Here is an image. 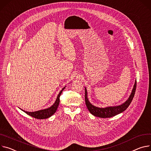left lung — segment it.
Instances as JSON below:
<instances>
[{
    "instance_id": "8db88e82",
    "label": "left lung",
    "mask_w": 151,
    "mask_h": 151,
    "mask_svg": "<svg viewBox=\"0 0 151 151\" xmlns=\"http://www.w3.org/2000/svg\"><path fill=\"white\" fill-rule=\"evenodd\" d=\"M136 86H137V81L135 80V84L134 85L133 89L132 91V92L131 94V96H129V99H127V101H126L122 105L117 106H110V107H106L105 108H97L96 106H94L90 103L89 101L88 97H87V91L85 88V103L86 105L89 110V111L94 116L96 117H100V118H110L114 116L117 115L124 111H125L129 105L131 104L134 95L136 90Z\"/></svg>"
}]
</instances>
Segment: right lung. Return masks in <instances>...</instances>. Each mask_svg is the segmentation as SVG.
I'll return each mask as SVG.
<instances>
[{"label": "right lung", "instance_id": "obj_1", "mask_svg": "<svg viewBox=\"0 0 151 151\" xmlns=\"http://www.w3.org/2000/svg\"><path fill=\"white\" fill-rule=\"evenodd\" d=\"M66 86H65L59 92V94H58L57 99L55 101V103H54V105L52 106H51L50 108H48V109H45L43 110H40V111H37L36 112H27V111H25L24 110H22L23 111H24L26 114H27L28 115L31 116V117L35 118V119H48L49 117H50L51 116H52L56 111L58 106L59 105V102H60V96L62 94V91H63V89L65 88Z\"/></svg>", "mask_w": 151, "mask_h": 151}]
</instances>
